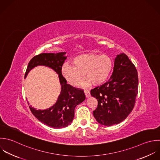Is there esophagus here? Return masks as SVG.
I'll return each instance as SVG.
<instances>
[{
    "instance_id": "1",
    "label": "esophagus",
    "mask_w": 160,
    "mask_h": 160,
    "mask_svg": "<svg viewBox=\"0 0 160 160\" xmlns=\"http://www.w3.org/2000/svg\"><path fill=\"white\" fill-rule=\"evenodd\" d=\"M84 93L85 94V97L87 98H88L90 97V92L88 90H84Z\"/></svg>"
}]
</instances>
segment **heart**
Masks as SVG:
<instances>
[{"label":"heart","mask_w":160,"mask_h":160,"mask_svg":"<svg viewBox=\"0 0 160 160\" xmlns=\"http://www.w3.org/2000/svg\"><path fill=\"white\" fill-rule=\"evenodd\" d=\"M72 63H65L62 68V74L72 86L78 85L85 77L87 78L83 85H100L110 77L113 68L112 58L107 55L83 53L75 57Z\"/></svg>","instance_id":"obj_1"}]
</instances>
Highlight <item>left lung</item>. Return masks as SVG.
Segmentation results:
<instances>
[{"mask_svg":"<svg viewBox=\"0 0 160 160\" xmlns=\"http://www.w3.org/2000/svg\"><path fill=\"white\" fill-rule=\"evenodd\" d=\"M138 90V72L125 53L115 60L113 72L108 82L91 90L98 101L93 112L97 121L105 126L118 124L133 110Z\"/></svg>","mask_w":160,"mask_h":160,"instance_id":"left-lung-1","label":"left lung"}]
</instances>
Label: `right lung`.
I'll return each mask as SVG.
<instances>
[{
    "instance_id": "obj_1",
    "label": "right lung",
    "mask_w": 160,
    "mask_h": 160,
    "mask_svg": "<svg viewBox=\"0 0 160 160\" xmlns=\"http://www.w3.org/2000/svg\"><path fill=\"white\" fill-rule=\"evenodd\" d=\"M65 52L57 53H42L33 57L29 62L25 77L30 70L38 65H44L52 68L58 75L61 85V92L57 102L47 110H36L29 106L33 115L41 122L54 128H61L69 125L74 118V110L77 105L83 102L85 95L82 89L67 83L62 76V67L67 58ZM29 105V103H28Z\"/></svg>"
}]
</instances>
